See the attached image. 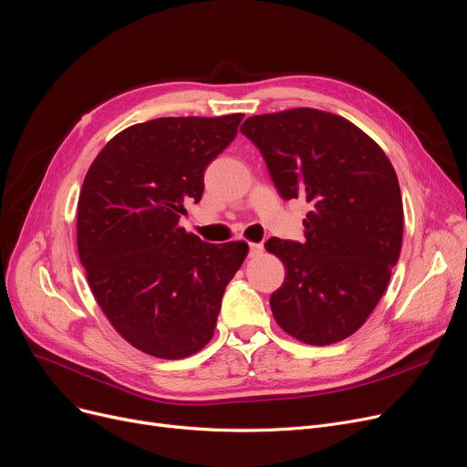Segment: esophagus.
<instances>
[{
  "label": "esophagus",
  "mask_w": 467,
  "mask_h": 467,
  "mask_svg": "<svg viewBox=\"0 0 467 467\" xmlns=\"http://www.w3.org/2000/svg\"><path fill=\"white\" fill-rule=\"evenodd\" d=\"M263 254V244H255V242H250V257H259Z\"/></svg>",
  "instance_id": "34e87169"
}]
</instances>
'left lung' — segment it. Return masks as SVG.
Masks as SVG:
<instances>
[{
  "mask_svg": "<svg viewBox=\"0 0 467 467\" xmlns=\"http://www.w3.org/2000/svg\"><path fill=\"white\" fill-rule=\"evenodd\" d=\"M284 200L306 198V242L269 238L286 267L271 296L278 327L309 346L355 334L376 309L402 244V198L389 158L349 119L317 109L248 118Z\"/></svg>",
  "mask_w": 467,
  "mask_h": 467,
  "instance_id": "obj_1",
  "label": "left lung"
}]
</instances>
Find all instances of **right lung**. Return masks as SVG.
Wrapping results in <instances>:
<instances>
[{
  "label": "right lung",
  "instance_id": "right-lung-1",
  "mask_svg": "<svg viewBox=\"0 0 467 467\" xmlns=\"http://www.w3.org/2000/svg\"><path fill=\"white\" fill-rule=\"evenodd\" d=\"M244 114L156 118L97 154L78 200V254L114 330L158 358H185L212 339L246 242L208 244L179 225L200 202L204 170Z\"/></svg>",
  "mask_w": 467,
  "mask_h": 467
}]
</instances>
